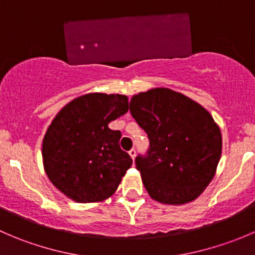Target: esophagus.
Listing matches in <instances>:
<instances>
[{
    "label": "esophagus",
    "mask_w": 255,
    "mask_h": 255,
    "mask_svg": "<svg viewBox=\"0 0 255 255\" xmlns=\"http://www.w3.org/2000/svg\"><path fill=\"white\" fill-rule=\"evenodd\" d=\"M128 154H129V155H130V158L134 159V156H135V148H132V149H130V150L128 151Z\"/></svg>",
    "instance_id": "1"
}]
</instances>
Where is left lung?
<instances>
[{
    "label": "left lung",
    "mask_w": 255,
    "mask_h": 255,
    "mask_svg": "<svg viewBox=\"0 0 255 255\" xmlns=\"http://www.w3.org/2000/svg\"><path fill=\"white\" fill-rule=\"evenodd\" d=\"M129 111L148 134V150L134 161L149 196L182 205L201 195L222 151L221 130L210 113L169 89L134 95Z\"/></svg>",
    "instance_id": "8db88e82"
}]
</instances>
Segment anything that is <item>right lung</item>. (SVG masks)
Segmentation results:
<instances>
[{"mask_svg":"<svg viewBox=\"0 0 255 255\" xmlns=\"http://www.w3.org/2000/svg\"><path fill=\"white\" fill-rule=\"evenodd\" d=\"M128 111L125 95L89 94L56 115L43 139V163L54 186L76 202L110 197L132 165L111 121Z\"/></svg>","mask_w":255,"mask_h":255,"instance_id":"1","label":"right lung"}]
</instances>
